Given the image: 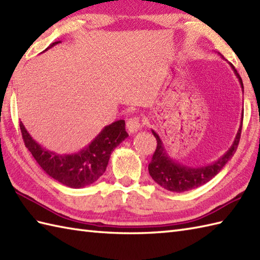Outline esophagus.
I'll return each mask as SVG.
<instances>
[{"mask_svg":"<svg viewBox=\"0 0 260 260\" xmlns=\"http://www.w3.org/2000/svg\"><path fill=\"white\" fill-rule=\"evenodd\" d=\"M141 121L139 117H134V118H129L128 120L126 121V127L127 131L129 132L131 134H134L136 132H139V129L141 128Z\"/></svg>","mask_w":260,"mask_h":260,"instance_id":"34e87169","label":"esophagus"}]
</instances>
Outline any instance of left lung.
Here are the masks:
<instances>
[{"label":"left lung","mask_w":260,"mask_h":260,"mask_svg":"<svg viewBox=\"0 0 260 260\" xmlns=\"http://www.w3.org/2000/svg\"><path fill=\"white\" fill-rule=\"evenodd\" d=\"M220 56H221V54H220ZM230 67L233 68L235 75L237 76V78H238L240 82L242 91H244V84H242V80L239 74L237 73L236 68L231 63ZM241 116L244 117V112H242ZM241 128L242 118L238 133H237L233 145H231L229 150L215 162L204 165V167L196 168L186 167V165L180 164L179 162L174 161L173 158H171L167 150H165L163 142L159 139V136L152 129V133L155 136V139L157 141V146L155 152L153 154L151 163L148 164V173H150L152 179L155 181L158 185H161L164 189L172 192L180 193L196 189L198 186H201L204 183L209 182L212 178H214V176L222 170L224 165L227 164L229 159L234 156V154L239 144Z\"/></svg>","instance_id":"obj_1"}]
</instances>
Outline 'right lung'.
<instances>
[{"label": "right lung", "instance_id": "right-lung-1", "mask_svg": "<svg viewBox=\"0 0 260 260\" xmlns=\"http://www.w3.org/2000/svg\"><path fill=\"white\" fill-rule=\"evenodd\" d=\"M53 42L48 49L58 45ZM20 128L24 145L27 147L45 172L63 185L80 189L90 185L101 178L106 171L110 154L128 134L125 131V120H116L105 126L90 144L73 154H58L42 147L32 139L24 125L20 121Z\"/></svg>", "mask_w": 260, "mask_h": 260}]
</instances>
